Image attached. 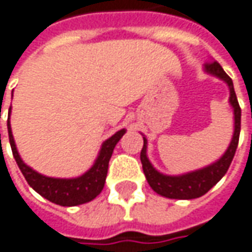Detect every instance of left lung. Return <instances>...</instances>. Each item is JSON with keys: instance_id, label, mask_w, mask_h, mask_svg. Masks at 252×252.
<instances>
[{"instance_id": "left-lung-1", "label": "left lung", "mask_w": 252, "mask_h": 252, "mask_svg": "<svg viewBox=\"0 0 252 252\" xmlns=\"http://www.w3.org/2000/svg\"><path fill=\"white\" fill-rule=\"evenodd\" d=\"M204 71L206 74L219 78L220 81H223L229 86V103L230 106L233 107V114H234V131H233V136H231V141H230L226 152L223 153L218 160L205 166L202 169L188 171V173L178 174V176L163 174L159 170L153 167V164L148 158V153H146V151H148V139L142 134L143 148L141 151V161H142L145 177H146L149 186L152 187V189L156 194L170 198V199H194V198H199V196L206 194L213 186H216V183L220 181V178L229 170L230 163L234 158V153H236L237 145H239L240 126H240L241 124V109H240L237 96H236V92H234L233 81H231L229 75L223 71L220 64L216 63L215 60H209L205 64Z\"/></svg>"}]
</instances>
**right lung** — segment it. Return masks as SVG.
<instances>
[{
	"label": "right lung",
	"mask_w": 252,
	"mask_h": 252,
	"mask_svg": "<svg viewBox=\"0 0 252 252\" xmlns=\"http://www.w3.org/2000/svg\"><path fill=\"white\" fill-rule=\"evenodd\" d=\"M9 114H11V109H9ZM126 128L120 129L101 143L96 160L92 164L91 169L85 171L82 176L74 178H56L40 174L22 160L13 141L11 123L8 118V135H9V143H11L13 158L26 178L28 184L43 198L61 206H76V205L86 204L99 195L106 183L110 158L117 142L126 134Z\"/></svg>",
	"instance_id": "1"
}]
</instances>
